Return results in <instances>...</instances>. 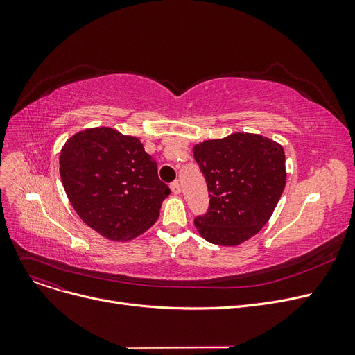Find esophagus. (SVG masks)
I'll list each match as a JSON object with an SVG mask.
<instances>
[{"mask_svg":"<svg viewBox=\"0 0 355 355\" xmlns=\"http://www.w3.org/2000/svg\"><path fill=\"white\" fill-rule=\"evenodd\" d=\"M170 189L173 191V194H180L181 193V187H180V182L178 181H174L170 184Z\"/></svg>","mask_w":355,"mask_h":355,"instance_id":"obj_1","label":"esophagus"}]
</instances>
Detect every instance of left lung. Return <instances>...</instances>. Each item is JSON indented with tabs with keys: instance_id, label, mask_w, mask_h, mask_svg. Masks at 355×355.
<instances>
[{
	"instance_id": "1",
	"label": "left lung",
	"mask_w": 355,
	"mask_h": 355,
	"mask_svg": "<svg viewBox=\"0 0 355 355\" xmlns=\"http://www.w3.org/2000/svg\"><path fill=\"white\" fill-rule=\"evenodd\" d=\"M193 153L210 197L207 213L194 220L201 237L213 245L237 246L257 234L286 184L282 145L236 132L200 142Z\"/></svg>"
}]
</instances>
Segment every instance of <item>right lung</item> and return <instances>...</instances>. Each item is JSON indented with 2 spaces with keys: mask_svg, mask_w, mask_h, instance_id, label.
<instances>
[{
  "mask_svg": "<svg viewBox=\"0 0 355 355\" xmlns=\"http://www.w3.org/2000/svg\"><path fill=\"white\" fill-rule=\"evenodd\" d=\"M59 161L74 211L85 225L114 241L130 240L151 227L171 193L141 141L114 128L74 134L63 145Z\"/></svg>",
  "mask_w": 355,
  "mask_h": 355,
  "instance_id": "right-lung-1",
  "label": "right lung"
}]
</instances>
